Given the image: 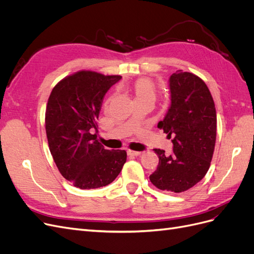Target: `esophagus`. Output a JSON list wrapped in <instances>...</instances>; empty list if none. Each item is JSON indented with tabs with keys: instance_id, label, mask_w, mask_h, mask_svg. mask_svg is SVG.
Here are the masks:
<instances>
[{
	"instance_id": "34e87169",
	"label": "esophagus",
	"mask_w": 254,
	"mask_h": 254,
	"mask_svg": "<svg viewBox=\"0 0 254 254\" xmlns=\"http://www.w3.org/2000/svg\"><path fill=\"white\" fill-rule=\"evenodd\" d=\"M127 153H128L129 156H135V157H136V156H140L142 152H141V151H134V150L128 149V150H127Z\"/></svg>"
}]
</instances>
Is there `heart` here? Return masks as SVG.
Wrapping results in <instances>:
<instances>
[{"label":"heart","instance_id":"heart-1","mask_svg":"<svg viewBox=\"0 0 254 254\" xmlns=\"http://www.w3.org/2000/svg\"><path fill=\"white\" fill-rule=\"evenodd\" d=\"M133 93L135 101L146 98V97H155V84L148 78H139L133 83Z\"/></svg>","mask_w":254,"mask_h":254}]
</instances>
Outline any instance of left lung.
Masks as SVG:
<instances>
[{
  "instance_id": "1",
  "label": "left lung",
  "mask_w": 254,
  "mask_h": 254,
  "mask_svg": "<svg viewBox=\"0 0 254 254\" xmlns=\"http://www.w3.org/2000/svg\"><path fill=\"white\" fill-rule=\"evenodd\" d=\"M171 107L158 128L172 137L174 153L159 157L149 179L161 190L181 193L207 173L216 142V109L209 88L197 75L178 70L170 77Z\"/></svg>"
}]
</instances>
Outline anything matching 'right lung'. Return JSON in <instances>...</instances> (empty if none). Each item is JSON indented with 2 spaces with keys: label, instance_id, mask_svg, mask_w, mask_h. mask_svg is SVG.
I'll use <instances>...</instances> for the list:
<instances>
[{
  "label": "right lung",
  "instance_id": "right-lung-1",
  "mask_svg": "<svg viewBox=\"0 0 254 254\" xmlns=\"http://www.w3.org/2000/svg\"><path fill=\"white\" fill-rule=\"evenodd\" d=\"M122 76L79 71L53 88L45 110L49 147L60 174L74 187H106L121 173L125 150H108L98 142L97 120L103 99Z\"/></svg>",
  "mask_w": 254,
  "mask_h": 254
}]
</instances>
